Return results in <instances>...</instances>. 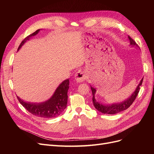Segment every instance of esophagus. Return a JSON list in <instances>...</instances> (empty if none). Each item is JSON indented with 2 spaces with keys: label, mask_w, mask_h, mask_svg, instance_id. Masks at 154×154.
Here are the masks:
<instances>
[{
  "label": "esophagus",
  "mask_w": 154,
  "mask_h": 154,
  "mask_svg": "<svg viewBox=\"0 0 154 154\" xmlns=\"http://www.w3.org/2000/svg\"><path fill=\"white\" fill-rule=\"evenodd\" d=\"M86 79V76L85 73H83L82 71H79L75 75V80L77 82H83L85 81Z\"/></svg>",
  "instance_id": "1"
}]
</instances>
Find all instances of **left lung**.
Instances as JSON below:
<instances>
[{
    "instance_id": "left-lung-1",
    "label": "left lung",
    "mask_w": 154,
    "mask_h": 154,
    "mask_svg": "<svg viewBox=\"0 0 154 154\" xmlns=\"http://www.w3.org/2000/svg\"><path fill=\"white\" fill-rule=\"evenodd\" d=\"M128 38L130 40V45H132V47L134 46H137V44L132 38H130L129 36H128ZM143 80V78L141 79V80L139 82V85L137 86L136 90L132 93V95L128 97L127 100L125 101L120 102V103H112V104H102L101 103L97 101L95 99V94L96 92V88L92 87L91 86V91L92 92V102L93 105H94L95 108L98 110L100 112L103 114H115L120 112L123 111L126 109H127L128 107L132 104L134 100H136V97L139 92L140 89V86L142 85V82Z\"/></svg>"
}]
</instances>
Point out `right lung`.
<instances>
[{
    "label": "right lung",
    "instance_id": "add662e5",
    "mask_svg": "<svg viewBox=\"0 0 154 154\" xmlns=\"http://www.w3.org/2000/svg\"><path fill=\"white\" fill-rule=\"evenodd\" d=\"M39 31L40 29L36 30L33 33L27 36L24 38L18 47V51L22 48L26 42L38 34ZM69 85V79H67L60 83L54 92L53 95L48 100L42 102V103L26 102L17 96V99L21 105L32 115L44 118H55L61 114L67 107Z\"/></svg>",
    "mask_w": 154,
    "mask_h": 154
}]
</instances>
